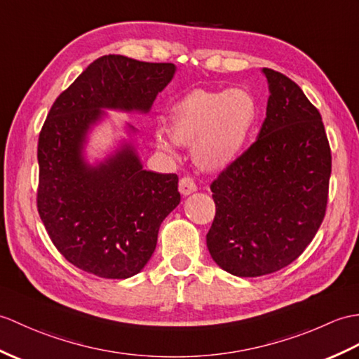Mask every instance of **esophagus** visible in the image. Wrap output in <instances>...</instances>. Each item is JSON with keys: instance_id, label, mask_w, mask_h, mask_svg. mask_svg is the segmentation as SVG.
Instances as JSON below:
<instances>
[{"instance_id": "1", "label": "esophagus", "mask_w": 359, "mask_h": 359, "mask_svg": "<svg viewBox=\"0 0 359 359\" xmlns=\"http://www.w3.org/2000/svg\"><path fill=\"white\" fill-rule=\"evenodd\" d=\"M196 189H197L196 182L189 176H185L179 180V191L183 196H189L191 193H194Z\"/></svg>"}]
</instances>
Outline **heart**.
<instances>
[{
    "instance_id": "b5f03b06",
    "label": "heart",
    "mask_w": 359,
    "mask_h": 359,
    "mask_svg": "<svg viewBox=\"0 0 359 359\" xmlns=\"http://www.w3.org/2000/svg\"><path fill=\"white\" fill-rule=\"evenodd\" d=\"M257 119L258 104L248 90L196 88L172 105L170 133L157 130V145L174 151L176 144H193V156L202 168L223 170L245 151Z\"/></svg>"
}]
</instances>
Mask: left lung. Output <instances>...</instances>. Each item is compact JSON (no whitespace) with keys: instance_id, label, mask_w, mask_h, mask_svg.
I'll return each instance as SVG.
<instances>
[{"instance_id":"left-lung-1","label":"left lung","mask_w":359,"mask_h":359,"mask_svg":"<svg viewBox=\"0 0 359 359\" xmlns=\"http://www.w3.org/2000/svg\"><path fill=\"white\" fill-rule=\"evenodd\" d=\"M257 140L211 183L215 217L206 246L237 277L277 272L303 254L326 214L332 172L321 114L280 72Z\"/></svg>"}]
</instances>
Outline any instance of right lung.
<instances>
[{
	"mask_svg": "<svg viewBox=\"0 0 359 359\" xmlns=\"http://www.w3.org/2000/svg\"><path fill=\"white\" fill-rule=\"evenodd\" d=\"M174 72L171 62L105 55L50 108L38 139V212L57 251L81 271L118 280L140 272L180 202L177 174L144 170L131 145L97 166L82 157L101 108L148 113Z\"/></svg>",
	"mask_w": 359,
	"mask_h": 359,
	"instance_id": "right-lung-1",
	"label": "right lung"
}]
</instances>
